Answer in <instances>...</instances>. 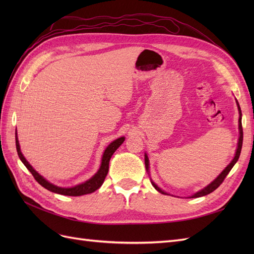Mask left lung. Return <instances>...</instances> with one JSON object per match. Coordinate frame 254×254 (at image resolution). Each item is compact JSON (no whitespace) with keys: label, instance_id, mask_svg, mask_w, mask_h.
Instances as JSON below:
<instances>
[{"label":"left lung","instance_id":"obj_1","mask_svg":"<svg viewBox=\"0 0 254 254\" xmlns=\"http://www.w3.org/2000/svg\"><path fill=\"white\" fill-rule=\"evenodd\" d=\"M236 103H237V101H236ZM237 108H238V111H240V120H238V123H240V124H238V129H240V137H238L237 149H236V152H235V156H234L233 160L231 161V163H230V164L225 168V170L220 173V175L217 177L216 179H215L214 181H212V182L209 184V186H206L204 189H202V190H198L197 193H195L194 195H191L190 198L202 197V196H205V195H207V194L212 193V191H214L215 190H216V189L220 186V184L222 183V181L225 180L227 175L229 174L230 171L232 170V167H233L234 164L237 162L238 158H240L241 151H242V146H243V127H242V111H241V107H240V105H238V103H237ZM145 167H146V171L149 172V171H148V170H149V160H148V157H147V155H146V153H145ZM151 184L153 186V188H155L158 191H160L161 194L170 195V194L165 193L164 190H161L153 181H151Z\"/></svg>","mask_w":254,"mask_h":254}]
</instances>
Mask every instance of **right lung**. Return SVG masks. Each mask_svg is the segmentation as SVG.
I'll use <instances>...</instances> for the list:
<instances>
[{"mask_svg": "<svg viewBox=\"0 0 254 254\" xmlns=\"http://www.w3.org/2000/svg\"><path fill=\"white\" fill-rule=\"evenodd\" d=\"M125 141V137L122 136L119 137V139L114 140L112 143H110L108 145V147H107L104 151V155L102 158V164L101 167H99L98 172L90 178L88 181L83 182L81 184H78V186H75L73 188H60L57 186H54L53 183L49 182L48 180H45L41 175L38 174L33 166L30 165L26 159L24 158V156L22 155L21 149H20V144H19V140H18V136H17V132H16V146H17V151H18V156L20 158V160L23 162L26 166L27 170L32 173V175L34 176V178L36 179V181L42 186L44 189H47L53 193H56V194H60V195H65V196H82V195H86V194H90V193H93L96 190H98L99 188L102 187V184L105 181V178L107 174H108L109 171V162H110V159L112 157V155L114 153V151L117 150L120 146L123 144V142Z\"/></svg>", "mask_w": 254, "mask_h": 254, "instance_id": "1", "label": "right lung"}]
</instances>
